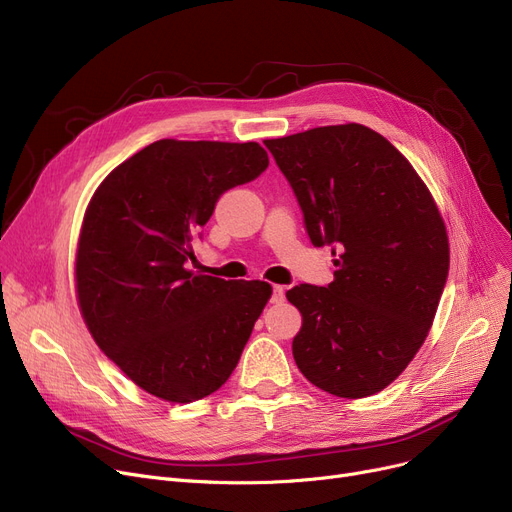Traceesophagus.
Returning <instances> with one entry per match:
<instances>
[{
  "mask_svg": "<svg viewBox=\"0 0 512 512\" xmlns=\"http://www.w3.org/2000/svg\"><path fill=\"white\" fill-rule=\"evenodd\" d=\"M285 298V287L283 285H273V294H271V302L273 304H281Z\"/></svg>",
  "mask_w": 512,
  "mask_h": 512,
  "instance_id": "obj_1",
  "label": "esophagus"
}]
</instances>
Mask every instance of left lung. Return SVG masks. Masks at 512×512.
Instances as JSON below:
<instances>
[{
  "mask_svg": "<svg viewBox=\"0 0 512 512\" xmlns=\"http://www.w3.org/2000/svg\"><path fill=\"white\" fill-rule=\"evenodd\" d=\"M304 214L314 248L331 246L325 287L300 283L294 358L339 398L392 383L423 346L444 294L450 248L429 189L383 135L362 125L266 139Z\"/></svg>",
  "mask_w": 512,
  "mask_h": 512,
  "instance_id": "1",
  "label": "left lung"
}]
</instances>
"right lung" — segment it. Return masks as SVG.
Returning a JSON list of instances; mask_svg holds the SVG:
<instances>
[{
  "label": "right lung",
  "mask_w": 512,
  "mask_h": 512,
  "mask_svg": "<svg viewBox=\"0 0 512 512\" xmlns=\"http://www.w3.org/2000/svg\"><path fill=\"white\" fill-rule=\"evenodd\" d=\"M266 166L254 141L160 139L93 193L77 252L79 306L95 344L156 398L187 404L216 392L271 298L264 281L187 271L218 198Z\"/></svg>",
  "instance_id": "add662e5"
}]
</instances>
